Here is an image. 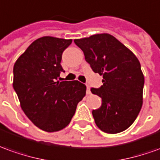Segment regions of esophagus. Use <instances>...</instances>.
<instances>
[{
	"label": "esophagus",
	"instance_id": "esophagus-1",
	"mask_svg": "<svg viewBox=\"0 0 160 160\" xmlns=\"http://www.w3.org/2000/svg\"><path fill=\"white\" fill-rule=\"evenodd\" d=\"M87 93H88V94H90V93H91L90 88H89V86H88V85H87Z\"/></svg>",
	"mask_w": 160,
	"mask_h": 160
}]
</instances>
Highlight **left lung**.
Listing matches in <instances>:
<instances>
[{"mask_svg":"<svg viewBox=\"0 0 160 160\" xmlns=\"http://www.w3.org/2000/svg\"><path fill=\"white\" fill-rule=\"evenodd\" d=\"M92 70L103 75V85L91 88L99 96L101 107L92 110L97 127L107 133H118L130 127L142 107L144 75L132 52L108 33L74 40Z\"/></svg>","mask_w":160,"mask_h":160,"instance_id":"1","label":"left lung"}]
</instances>
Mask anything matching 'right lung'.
I'll use <instances>...</instances> for the list:
<instances>
[{
    "instance_id": "1",
    "label": "right lung",
    "mask_w": 160,
    "mask_h": 160,
    "mask_svg": "<svg viewBox=\"0 0 160 160\" xmlns=\"http://www.w3.org/2000/svg\"><path fill=\"white\" fill-rule=\"evenodd\" d=\"M72 40L45 36L37 39L14 66L13 87L22 110L40 129L49 132L63 129L86 95L78 80L56 81L65 72L61 62Z\"/></svg>"
}]
</instances>
